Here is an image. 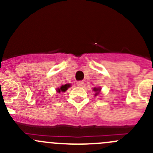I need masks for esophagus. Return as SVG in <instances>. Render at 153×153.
<instances>
[{
    "label": "esophagus",
    "instance_id": "1",
    "mask_svg": "<svg viewBox=\"0 0 153 153\" xmlns=\"http://www.w3.org/2000/svg\"><path fill=\"white\" fill-rule=\"evenodd\" d=\"M76 84L78 86H82L84 84V81H78V82L76 83Z\"/></svg>",
    "mask_w": 153,
    "mask_h": 153
}]
</instances>
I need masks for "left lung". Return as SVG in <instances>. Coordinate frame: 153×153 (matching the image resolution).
Segmentation results:
<instances>
[{
  "label": "left lung",
  "instance_id": "obj_1",
  "mask_svg": "<svg viewBox=\"0 0 153 153\" xmlns=\"http://www.w3.org/2000/svg\"><path fill=\"white\" fill-rule=\"evenodd\" d=\"M94 91H95V92H96V93L95 94V95H98V94H99L100 89L99 88H94Z\"/></svg>",
  "mask_w": 153,
  "mask_h": 153
}]
</instances>
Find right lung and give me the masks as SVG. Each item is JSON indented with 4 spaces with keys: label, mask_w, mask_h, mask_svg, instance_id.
<instances>
[{
    "label": "right lung",
    "mask_w": 153,
    "mask_h": 153,
    "mask_svg": "<svg viewBox=\"0 0 153 153\" xmlns=\"http://www.w3.org/2000/svg\"><path fill=\"white\" fill-rule=\"evenodd\" d=\"M70 85L69 84H65V85H62L61 86L60 88H58V89H57V91H58V92H65L66 90L67 89L68 87H69Z\"/></svg>",
    "instance_id": "right-lung-1"
}]
</instances>
